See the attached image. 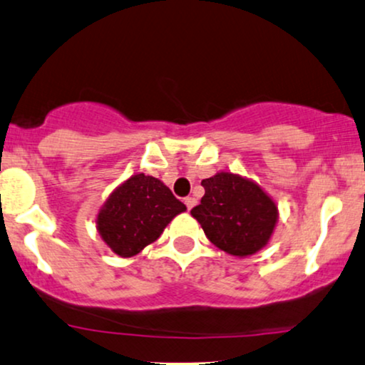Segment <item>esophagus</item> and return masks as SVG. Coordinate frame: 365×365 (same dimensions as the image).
<instances>
[{
  "mask_svg": "<svg viewBox=\"0 0 365 365\" xmlns=\"http://www.w3.org/2000/svg\"><path fill=\"white\" fill-rule=\"evenodd\" d=\"M183 202H185V205H187V209H188V210L193 209V205L197 204V200H195V198H193V197H187L185 200H183Z\"/></svg>",
  "mask_w": 365,
  "mask_h": 365,
  "instance_id": "esophagus-1",
  "label": "esophagus"
}]
</instances>
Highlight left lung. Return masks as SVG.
<instances>
[{"label": "left lung", "instance_id": "obj_1", "mask_svg": "<svg viewBox=\"0 0 365 365\" xmlns=\"http://www.w3.org/2000/svg\"><path fill=\"white\" fill-rule=\"evenodd\" d=\"M205 195L190 214L212 244L232 256H251L264 247L278 220V207L251 180L220 172L202 180Z\"/></svg>", "mask_w": 365, "mask_h": 365}]
</instances>
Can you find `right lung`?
Listing matches in <instances>:
<instances>
[{
	"instance_id": "right-lung-1",
	"label": "right lung",
	"mask_w": 365,
	"mask_h": 365,
	"mask_svg": "<svg viewBox=\"0 0 365 365\" xmlns=\"http://www.w3.org/2000/svg\"><path fill=\"white\" fill-rule=\"evenodd\" d=\"M187 207L158 178L133 175L110 193L98 214L103 241L121 257L141 252Z\"/></svg>"
}]
</instances>
